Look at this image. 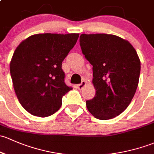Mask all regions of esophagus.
Listing matches in <instances>:
<instances>
[{"label":"esophagus","instance_id":"obj_1","mask_svg":"<svg viewBox=\"0 0 154 154\" xmlns=\"http://www.w3.org/2000/svg\"><path fill=\"white\" fill-rule=\"evenodd\" d=\"M85 85H86V82H85V81H82V83L77 85V88L79 89V90H82V89H83V88Z\"/></svg>","mask_w":154,"mask_h":154}]
</instances>
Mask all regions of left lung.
Segmentation results:
<instances>
[{
    "mask_svg": "<svg viewBox=\"0 0 154 154\" xmlns=\"http://www.w3.org/2000/svg\"><path fill=\"white\" fill-rule=\"evenodd\" d=\"M79 42L93 65L96 89L87 107L98 119L114 118L128 107L137 89L141 69L137 53L128 41L114 35L82 34Z\"/></svg>",
    "mask_w": 154,
    "mask_h": 154,
    "instance_id": "1",
    "label": "left lung"
}]
</instances>
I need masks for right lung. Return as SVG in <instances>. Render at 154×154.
<instances>
[{"mask_svg": "<svg viewBox=\"0 0 154 154\" xmlns=\"http://www.w3.org/2000/svg\"><path fill=\"white\" fill-rule=\"evenodd\" d=\"M79 34H36L23 41L10 62L14 90L22 107L35 116L58 111L62 97L72 88L64 82L62 61Z\"/></svg>", "mask_w": 154, "mask_h": 154, "instance_id": "1", "label": "right lung"}]
</instances>
